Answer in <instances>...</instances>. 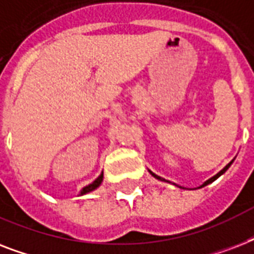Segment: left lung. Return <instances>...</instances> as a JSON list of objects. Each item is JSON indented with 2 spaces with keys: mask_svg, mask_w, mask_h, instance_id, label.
<instances>
[{
  "mask_svg": "<svg viewBox=\"0 0 254 254\" xmlns=\"http://www.w3.org/2000/svg\"><path fill=\"white\" fill-rule=\"evenodd\" d=\"M232 162H233V161H232ZM232 162H229V163H228V165H227V166H225V167H224V169L221 170L220 173H217V174H216V175H215V177H212V178H211V179H208V181H207V182H204V183H203V185H201V186H200V187H204V186L209 185V183H212V182H213V181H215V179H217V178L220 177L221 174H224V173H225V171H227V170H228V169H229V166H231V165H232ZM149 171H150V170H149ZM150 174H151V175H153V177H154V178H157V179H159V181H165V179H163V178L158 177V175H155V174H154V173H151V171H150Z\"/></svg>",
  "mask_w": 254,
  "mask_h": 254,
  "instance_id": "left-lung-1",
  "label": "left lung"
}]
</instances>
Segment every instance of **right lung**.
Instances as JSON below:
<instances>
[{
	"instance_id": "right-lung-1",
	"label": "right lung",
	"mask_w": 254,
	"mask_h": 254,
	"mask_svg": "<svg viewBox=\"0 0 254 254\" xmlns=\"http://www.w3.org/2000/svg\"><path fill=\"white\" fill-rule=\"evenodd\" d=\"M101 182H103V173L100 174V177L97 178V179H96V181H93V182H92L91 185L85 186L84 189L81 190L80 195H84V193H87V192H91V191H93V190H96V189H97V187H99L100 185H101Z\"/></svg>"
}]
</instances>
